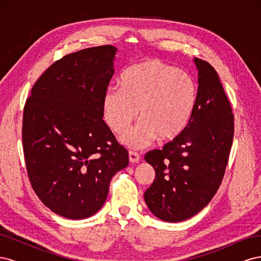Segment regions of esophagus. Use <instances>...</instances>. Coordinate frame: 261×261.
Returning <instances> with one entry per match:
<instances>
[{"mask_svg": "<svg viewBox=\"0 0 261 261\" xmlns=\"http://www.w3.org/2000/svg\"><path fill=\"white\" fill-rule=\"evenodd\" d=\"M128 160L130 163H138L140 161V155L137 152L129 151L128 153Z\"/></svg>", "mask_w": 261, "mask_h": 261, "instance_id": "obj_1", "label": "esophagus"}]
</instances>
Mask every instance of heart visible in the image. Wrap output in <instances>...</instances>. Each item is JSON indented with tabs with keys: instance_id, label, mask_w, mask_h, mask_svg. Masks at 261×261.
Instances as JSON below:
<instances>
[{
	"instance_id": "obj_1",
	"label": "heart",
	"mask_w": 261,
	"mask_h": 261,
	"mask_svg": "<svg viewBox=\"0 0 261 261\" xmlns=\"http://www.w3.org/2000/svg\"><path fill=\"white\" fill-rule=\"evenodd\" d=\"M197 103L193 78L158 60L126 68L120 87L109 88L102 98V117L108 127L122 134L139 115L140 122L121 136L132 149L176 139L192 121Z\"/></svg>"
}]
</instances>
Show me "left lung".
Here are the masks:
<instances>
[{"mask_svg":"<svg viewBox=\"0 0 261 261\" xmlns=\"http://www.w3.org/2000/svg\"><path fill=\"white\" fill-rule=\"evenodd\" d=\"M193 62L198 90L191 123L176 139L145 155L155 178L144 198L167 222L192 218L209 203L222 181L234 135L232 108L217 72L202 60Z\"/></svg>","mask_w":261,"mask_h":261,"instance_id":"8db88e82","label":"left lung"}]
</instances>
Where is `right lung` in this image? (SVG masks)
Masks as SVG:
<instances>
[{
    "label": "right lung",
    "mask_w": 261,
    "mask_h": 261,
    "mask_svg": "<svg viewBox=\"0 0 261 261\" xmlns=\"http://www.w3.org/2000/svg\"><path fill=\"white\" fill-rule=\"evenodd\" d=\"M116 52L101 45L66 55L41 75L26 101L28 176L39 199L61 217L93 216L106 202L110 180L128 165L127 150L102 120Z\"/></svg>",
    "instance_id": "1"
}]
</instances>
